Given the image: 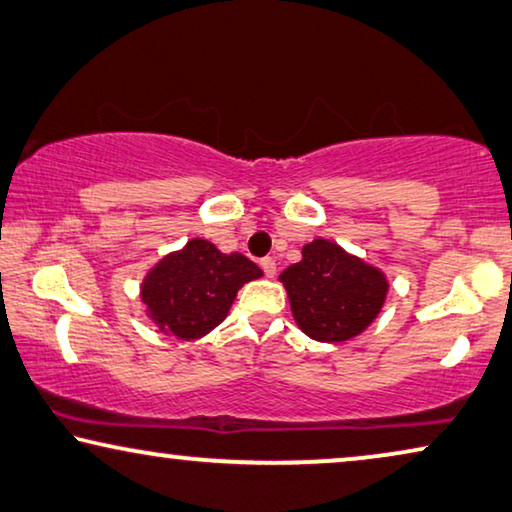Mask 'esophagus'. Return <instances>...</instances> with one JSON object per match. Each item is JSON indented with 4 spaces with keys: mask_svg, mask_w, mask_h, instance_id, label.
Listing matches in <instances>:
<instances>
[{
    "mask_svg": "<svg viewBox=\"0 0 512 512\" xmlns=\"http://www.w3.org/2000/svg\"><path fill=\"white\" fill-rule=\"evenodd\" d=\"M261 268L265 272V277H274V274H277V263H274L272 258H263Z\"/></svg>",
    "mask_w": 512,
    "mask_h": 512,
    "instance_id": "1",
    "label": "esophagus"
}]
</instances>
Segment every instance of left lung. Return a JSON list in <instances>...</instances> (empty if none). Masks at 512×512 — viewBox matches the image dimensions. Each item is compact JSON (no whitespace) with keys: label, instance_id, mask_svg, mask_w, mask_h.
Returning <instances> with one entry per match:
<instances>
[{"label":"left lung","instance_id":"8db88e82","mask_svg":"<svg viewBox=\"0 0 512 512\" xmlns=\"http://www.w3.org/2000/svg\"><path fill=\"white\" fill-rule=\"evenodd\" d=\"M291 314L307 337L339 344L365 332L388 298V277L342 244L316 238L279 274Z\"/></svg>","mask_w":512,"mask_h":512}]
</instances>
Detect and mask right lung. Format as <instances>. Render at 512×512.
<instances>
[{
	"label": "right lung",
	"mask_w": 512,
	"mask_h": 512,
	"mask_svg": "<svg viewBox=\"0 0 512 512\" xmlns=\"http://www.w3.org/2000/svg\"><path fill=\"white\" fill-rule=\"evenodd\" d=\"M258 277L263 270L247 256L224 254L210 240L191 238L147 270L140 302L159 332L191 342L217 328L240 288Z\"/></svg>",
	"instance_id": "add662e5"
}]
</instances>
